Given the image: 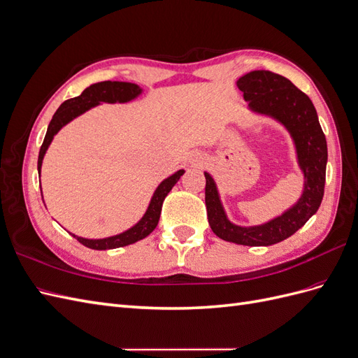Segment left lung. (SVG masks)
<instances>
[{"instance_id": "1", "label": "left lung", "mask_w": 358, "mask_h": 358, "mask_svg": "<svg viewBox=\"0 0 358 358\" xmlns=\"http://www.w3.org/2000/svg\"><path fill=\"white\" fill-rule=\"evenodd\" d=\"M249 109L282 124L294 140L305 188L299 201L272 221L241 227L229 221L215 180L206 178V209L212 231L222 241L245 246H268L288 239L315 215L324 196L327 166V142L318 115L309 96L287 78L267 70H255L237 80Z\"/></svg>"}]
</instances>
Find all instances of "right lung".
I'll use <instances>...</instances> for the list:
<instances>
[{
	"label": "right lung",
	"mask_w": 358,
	"mask_h": 358,
	"mask_svg": "<svg viewBox=\"0 0 358 358\" xmlns=\"http://www.w3.org/2000/svg\"><path fill=\"white\" fill-rule=\"evenodd\" d=\"M142 94V88L137 86L136 83H129V82H99L91 85L90 88H86L79 96H74V99H70L67 101H64L59 109L53 115L52 121L48 127V133L45 136V140H43V145L40 148V154H38V162H37V169H38V175L41 170V162L43 157H45L46 150L52 142L53 136H55L59 129L73 121L74 117H78L83 112L90 110L91 107L100 104V103H127L129 100H134L137 95ZM185 173V170H179L175 175H171L170 178L162 180L158 188L155 189L152 199H150L149 208L146 213L143 215V218L140 220L131 229L116 234L112 237H106V239H83V237L74 236L82 245L91 249H96V251H104V249H115V248H121L136 243L138 241L145 239L146 236H149L155 230V227L158 225L159 221V215H161V208H162V201L167 197V194L170 189L176 185L180 176Z\"/></svg>",
	"instance_id": "add662e5"
}]
</instances>
